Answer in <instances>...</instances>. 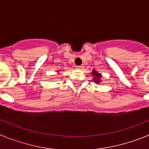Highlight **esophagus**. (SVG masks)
Here are the masks:
<instances>
[{
  "label": "esophagus",
  "mask_w": 149,
  "mask_h": 149,
  "mask_svg": "<svg viewBox=\"0 0 149 149\" xmlns=\"http://www.w3.org/2000/svg\"><path fill=\"white\" fill-rule=\"evenodd\" d=\"M83 68H84L83 65H78V66H76V68H77V69H79V70H82Z\"/></svg>",
  "instance_id": "esophagus-1"
}]
</instances>
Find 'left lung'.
Instances as JSON below:
<instances>
[{"mask_svg": "<svg viewBox=\"0 0 149 149\" xmlns=\"http://www.w3.org/2000/svg\"><path fill=\"white\" fill-rule=\"evenodd\" d=\"M91 74H92V75L93 76V81H94L95 84H98L101 82V77H102L101 74L98 73V72L96 70H95V69H93Z\"/></svg>", "mask_w": 149, "mask_h": 149, "instance_id": "1", "label": "left lung"}]
</instances>
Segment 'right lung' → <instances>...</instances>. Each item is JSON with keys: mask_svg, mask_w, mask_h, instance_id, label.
Wrapping results in <instances>:
<instances>
[{"mask_svg": "<svg viewBox=\"0 0 149 149\" xmlns=\"http://www.w3.org/2000/svg\"><path fill=\"white\" fill-rule=\"evenodd\" d=\"M59 71H60V70H58V71H56V72H57V73H59V72H59Z\"/></svg>", "mask_w": 149, "mask_h": 149, "instance_id": "add662e5", "label": "right lung"}]
</instances>
